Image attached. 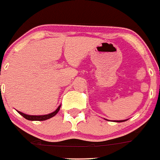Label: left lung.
I'll use <instances>...</instances> for the list:
<instances>
[{"mask_svg": "<svg viewBox=\"0 0 160 160\" xmlns=\"http://www.w3.org/2000/svg\"><path fill=\"white\" fill-rule=\"evenodd\" d=\"M105 120H107V119H105ZM128 119H125V120H118V121H117V120H115V121H113V122H125V121H127ZM108 121H109V120H108Z\"/></svg>", "mask_w": 160, "mask_h": 160, "instance_id": "8db88e82", "label": "left lung"}]
</instances>
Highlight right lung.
Masks as SVG:
<instances>
[{
  "instance_id": "right-lung-1",
  "label": "right lung",
  "mask_w": 160,
  "mask_h": 160,
  "mask_svg": "<svg viewBox=\"0 0 160 160\" xmlns=\"http://www.w3.org/2000/svg\"><path fill=\"white\" fill-rule=\"evenodd\" d=\"M60 108H61V105L58 107L57 109H56L55 112H53L49 113V114H47V115H42V116H31V115L24 114V113L21 112H19V111H18V112L20 115H21L24 118H25L26 119L30 120V121H44V120L49 119V118L55 116V115L58 112V111L60 110Z\"/></svg>"
}]
</instances>
